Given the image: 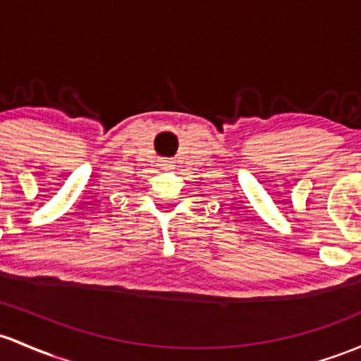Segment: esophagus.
Returning a JSON list of instances; mask_svg holds the SVG:
<instances>
[{"instance_id":"obj_1","label":"esophagus","mask_w":361,"mask_h":361,"mask_svg":"<svg viewBox=\"0 0 361 361\" xmlns=\"http://www.w3.org/2000/svg\"><path fill=\"white\" fill-rule=\"evenodd\" d=\"M159 166H162V168H164V169H171L173 162L171 161H161Z\"/></svg>"}]
</instances>
